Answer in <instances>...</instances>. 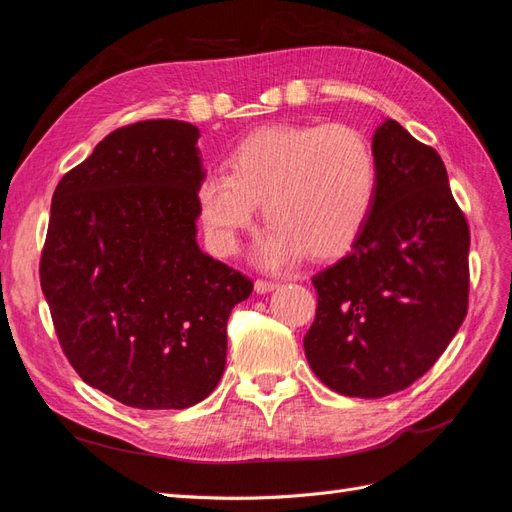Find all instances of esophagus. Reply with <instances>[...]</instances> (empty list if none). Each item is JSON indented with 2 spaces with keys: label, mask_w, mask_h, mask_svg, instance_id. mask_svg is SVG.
Instances as JSON below:
<instances>
[{
  "label": "esophagus",
  "mask_w": 512,
  "mask_h": 512,
  "mask_svg": "<svg viewBox=\"0 0 512 512\" xmlns=\"http://www.w3.org/2000/svg\"><path fill=\"white\" fill-rule=\"evenodd\" d=\"M275 288H277L275 282H265V280H256V284H254V290H256L258 294H267V292H271V290H275Z\"/></svg>",
  "instance_id": "esophagus-1"
}]
</instances>
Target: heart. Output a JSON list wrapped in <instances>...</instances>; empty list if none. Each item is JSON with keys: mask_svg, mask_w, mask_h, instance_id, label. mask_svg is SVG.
Segmentation results:
<instances>
[{"mask_svg": "<svg viewBox=\"0 0 512 512\" xmlns=\"http://www.w3.org/2000/svg\"><path fill=\"white\" fill-rule=\"evenodd\" d=\"M230 173L198 181L196 207L211 250L232 256L252 226L256 203L271 224L256 245L260 267H290L342 254L367 224L378 192L376 156L342 123L258 130L228 158Z\"/></svg>", "mask_w": 512, "mask_h": 512, "instance_id": "heart-1", "label": "heart"}]
</instances>
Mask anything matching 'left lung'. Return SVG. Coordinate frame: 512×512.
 Returning <instances> with one entry per match:
<instances>
[{
  "mask_svg": "<svg viewBox=\"0 0 512 512\" xmlns=\"http://www.w3.org/2000/svg\"><path fill=\"white\" fill-rule=\"evenodd\" d=\"M378 192L350 252L312 277L318 309L303 346L339 395L404 391L451 344L468 312L470 230L442 158L395 119L371 138Z\"/></svg>",
  "mask_w": 512,
  "mask_h": 512,
  "instance_id": "left-lung-1",
  "label": "left lung"
}]
</instances>
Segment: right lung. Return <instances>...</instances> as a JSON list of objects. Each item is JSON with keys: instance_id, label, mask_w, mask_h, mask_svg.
I'll list each match as a JSON object with an SVG mask.
<instances>
[{"instance_id": "right-lung-1", "label": "right lung", "mask_w": 512, "mask_h": 512, "mask_svg": "<svg viewBox=\"0 0 512 512\" xmlns=\"http://www.w3.org/2000/svg\"><path fill=\"white\" fill-rule=\"evenodd\" d=\"M200 132L138 121L57 183L40 286L89 386L141 410H183L218 386L226 322L252 282L196 243Z\"/></svg>"}]
</instances>
